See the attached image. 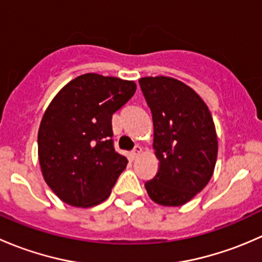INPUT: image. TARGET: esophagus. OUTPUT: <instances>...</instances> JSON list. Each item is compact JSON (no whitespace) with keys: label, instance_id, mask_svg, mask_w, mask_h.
I'll list each match as a JSON object with an SVG mask.
<instances>
[{"label":"esophagus","instance_id":"34e87169","mask_svg":"<svg viewBox=\"0 0 262 262\" xmlns=\"http://www.w3.org/2000/svg\"><path fill=\"white\" fill-rule=\"evenodd\" d=\"M141 153H142V148L139 146H137L133 149V152H132V158H134V160H136V158L139 157V155H141Z\"/></svg>","mask_w":262,"mask_h":262}]
</instances>
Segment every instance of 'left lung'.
<instances>
[{
  "label": "left lung",
  "instance_id": "obj_1",
  "mask_svg": "<svg viewBox=\"0 0 262 262\" xmlns=\"http://www.w3.org/2000/svg\"><path fill=\"white\" fill-rule=\"evenodd\" d=\"M139 84L152 112L153 149L160 161L144 186L157 204L180 207L213 176L218 138L212 114L204 100L176 78L142 77Z\"/></svg>",
  "mask_w": 262,
  "mask_h": 262
}]
</instances>
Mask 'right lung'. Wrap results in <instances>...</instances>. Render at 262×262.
<instances>
[{
	"label": "right lung",
	"instance_id": "1",
	"mask_svg": "<svg viewBox=\"0 0 262 262\" xmlns=\"http://www.w3.org/2000/svg\"><path fill=\"white\" fill-rule=\"evenodd\" d=\"M136 90L134 81L84 73L50 101L38 132L39 163L66 204L91 208L109 198L128 163L113 146L112 118Z\"/></svg>",
	"mask_w": 262,
	"mask_h": 262
}]
</instances>
